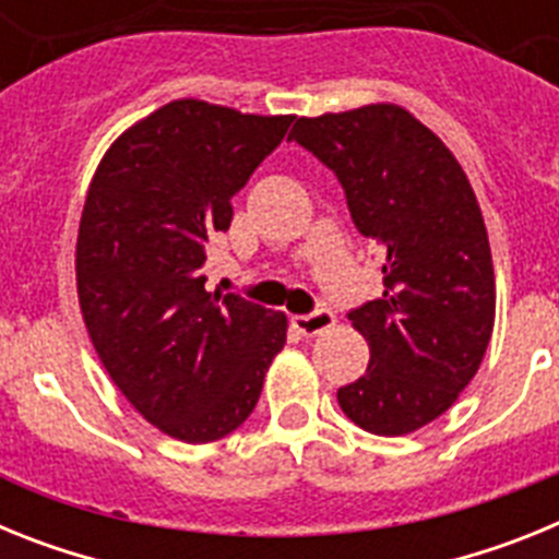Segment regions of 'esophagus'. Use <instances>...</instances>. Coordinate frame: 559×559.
I'll return each mask as SVG.
<instances>
[{"label": "esophagus", "mask_w": 559, "mask_h": 559, "mask_svg": "<svg viewBox=\"0 0 559 559\" xmlns=\"http://www.w3.org/2000/svg\"><path fill=\"white\" fill-rule=\"evenodd\" d=\"M290 324H294L296 333H302V335H308V338H313V335H322L333 328L335 316L330 313V310H313V313H308V316H294V319H290Z\"/></svg>", "instance_id": "obj_1"}]
</instances>
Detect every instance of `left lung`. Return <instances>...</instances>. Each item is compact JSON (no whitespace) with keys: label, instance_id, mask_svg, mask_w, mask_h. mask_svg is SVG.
Listing matches in <instances>:
<instances>
[{"label":"left lung","instance_id":"obj_1","mask_svg":"<svg viewBox=\"0 0 559 559\" xmlns=\"http://www.w3.org/2000/svg\"><path fill=\"white\" fill-rule=\"evenodd\" d=\"M288 140L338 176L360 235L383 249V299L353 310L367 374L338 389L364 431L403 437L445 414L481 367L496 271L467 173L397 103L299 117Z\"/></svg>","mask_w":559,"mask_h":559}]
</instances>
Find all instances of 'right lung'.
<instances>
[{
    "label": "right lung",
    "instance_id": "1",
    "mask_svg": "<svg viewBox=\"0 0 559 559\" xmlns=\"http://www.w3.org/2000/svg\"><path fill=\"white\" fill-rule=\"evenodd\" d=\"M294 114L181 97L103 153L75 246L78 302L114 386L162 433L215 442L254 412L288 316L210 294L206 240Z\"/></svg>",
    "mask_w": 559,
    "mask_h": 559
}]
</instances>
